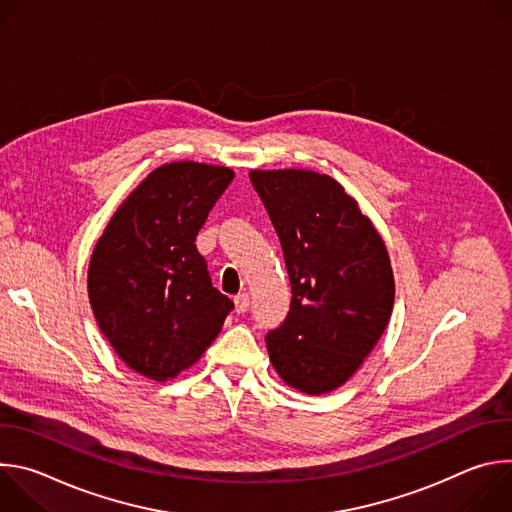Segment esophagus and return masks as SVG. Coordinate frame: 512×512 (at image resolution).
Here are the masks:
<instances>
[{
    "label": "esophagus",
    "instance_id": "obj_1",
    "mask_svg": "<svg viewBox=\"0 0 512 512\" xmlns=\"http://www.w3.org/2000/svg\"><path fill=\"white\" fill-rule=\"evenodd\" d=\"M247 308H249V294L247 291H243V294L235 296V310L239 314H243V312H247Z\"/></svg>",
    "mask_w": 512,
    "mask_h": 512
}]
</instances>
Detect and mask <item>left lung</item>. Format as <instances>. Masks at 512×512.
Returning <instances> with one entry per match:
<instances>
[{
  "instance_id": "left-lung-1",
  "label": "left lung",
  "mask_w": 512,
  "mask_h": 512,
  "mask_svg": "<svg viewBox=\"0 0 512 512\" xmlns=\"http://www.w3.org/2000/svg\"><path fill=\"white\" fill-rule=\"evenodd\" d=\"M249 178L291 283L287 318L265 336L269 360L289 387L330 393L358 371L389 324L395 279L385 241L326 174L253 170Z\"/></svg>"
}]
</instances>
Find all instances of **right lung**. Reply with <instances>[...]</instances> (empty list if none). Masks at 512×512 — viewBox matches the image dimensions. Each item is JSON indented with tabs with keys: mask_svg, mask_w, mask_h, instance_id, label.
<instances>
[{
	"mask_svg": "<svg viewBox=\"0 0 512 512\" xmlns=\"http://www.w3.org/2000/svg\"><path fill=\"white\" fill-rule=\"evenodd\" d=\"M233 178L225 166L164 164L123 200L95 245L87 279L95 320L143 377L166 381L192 367L235 308L212 287L194 243Z\"/></svg>",
	"mask_w": 512,
	"mask_h": 512,
	"instance_id": "1",
	"label": "right lung"
}]
</instances>
